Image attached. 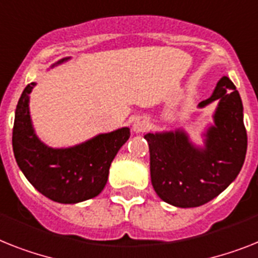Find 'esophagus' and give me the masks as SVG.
Here are the masks:
<instances>
[{
	"label": "esophagus",
	"mask_w": 258,
	"mask_h": 258,
	"mask_svg": "<svg viewBox=\"0 0 258 258\" xmlns=\"http://www.w3.org/2000/svg\"><path fill=\"white\" fill-rule=\"evenodd\" d=\"M149 127V121L145 117H137L133 122V131L136 133H144L148 131Z\"/></svg>",
	"instance_id": "1"
}]
</instances>
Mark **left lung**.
Returning a JSON list of instances; mask_svg holds the SVG:
<instances>
[{
	"mask_svg": "<svg viewBox=\"0 0 258 258\" xmlns=\"http://www.w3.org/2000/svg\"><path fill=\"white\" fill-rule=\"evenodd\" d=\"M215 100H219L215 126L207 132L204 149L194 148L179 131L145 136L153 187L163 202L175 207H199L212 201L235 180L245 161L248 137L242 103L227 76L199 106Z\"/></svg>",
	"mask_w": 258,
	"mask_h": 258,
	"instance_id": "left-lung-1",
	"label": "left lung"
}]
</instances>
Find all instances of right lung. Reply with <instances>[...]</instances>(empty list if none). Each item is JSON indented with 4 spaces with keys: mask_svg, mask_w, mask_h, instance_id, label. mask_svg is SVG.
Listing matches in <instances>:
<instances>
[{
    "mask_svg": "<svg viewBox=\"0 0 258 258\" xmlns=\"http://www.w3.org/2000/svg\"><path fill=\"white\" fill-rule=\"evenodd\" d=\"M33 87L30 83L23 89L13 126V152L19 169L42 195L57 203L74 204L97 197L106 184L110 163L131 137L129 127L100 134L75 148H47L31 126L29 95Z\"/></svg>",
    "mask_w": 258,
    "mask_h": 258,
    "instance_id": "obj_1",
    "label": "right lung"
}]
</instances>
